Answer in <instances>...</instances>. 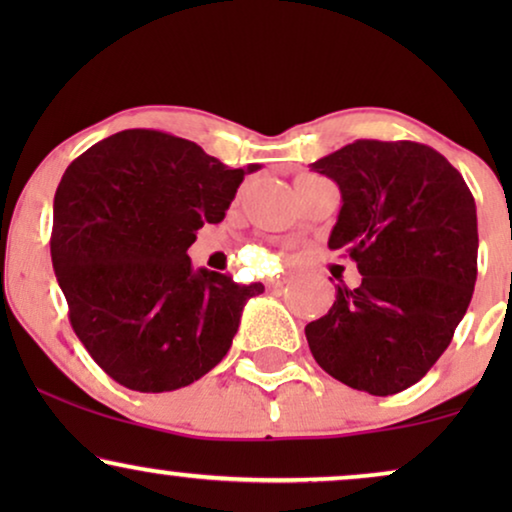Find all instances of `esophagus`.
Listing matches in <instances>:
<instances>
[{"instance_id":"esophagus-1","label":"esophagus","mask_w":512,"mask_h":512,"mask_svg":"<svg viewBox=\"0 0 512 512\" xmlns=\"http://www.w3.org/2000/svg\"><path fill=\"white\" fill-rule=\"evenodd\" d=\"M284 284H286V277H277V279H270V282H268L270 289H282Z\"/></svg>"}]
</instances>
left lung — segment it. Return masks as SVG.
I'll return each mask as SVG.
<instances>
[{
	"label": "left lung",
	"instance_id": "1",
	"mask_svg": "<svg viewBox=\"0 0 512 512\" xmlns=\"http://www.w3.org/2000/svg\"><path fill=\"white\" fill-rule=\"evenodd\" d=\"M340 188L328 247L345 249L359 289L338 286L305 326L321 368L391 396L429 373L464 319L478 277V214L466 181L436 149L356 139L312 163Z\"/></svg>",
	"mask_w": 512,
	"mask_h": 512
}]
</instances>
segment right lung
Masks as SVG:
<instances>
[{
    "mask_svg": "<svg viewBox=\"0 0 512 512\" xmlns=\"http://www.w3.org/2000/svg\"><path fill=\"white\" fill-rule=\"evenodd\" d=\"M160 130L116 132L81 153L53 200L51 258L69 321L123 387L163 394L228 354L261 282L193 270L195 230L219 223L244 174Z\"/></svg>",
    "mask_w": 512,
    "mask_h": 512,
    "instance_id": "obj_1",
    "label": "right lung"
}]
</instances>
